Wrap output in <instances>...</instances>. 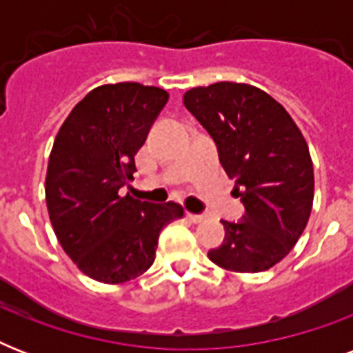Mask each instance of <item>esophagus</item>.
Instances as JSON below:
<instances>
[{
  "mask_svg": "<svg viewBox=\"0 0 353 353\" xmlns=\"http://www.w3.org/2000/svg\"><path fill=\"white\" fill-rule=\"evenodd\" d=\"M187 218L190 221H194V223H199V221L205 220L203 214H192V212H187Z\"/></svg>",
  "mask_w": 353,
  "mask_h": 353,
  "instance_id": "obj_1",
  "label": "esophagus"
}]
</instances>
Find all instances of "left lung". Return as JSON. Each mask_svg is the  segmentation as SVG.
Returning a JSON list of instances; mask_svg holds the SVG:
<instances>
[{
  "instance_id": "1",
  "label": "left lung",
  "mask_w": 353,
  "mask_h": 353,
  "mask_svg": "<svg viewBox=\"0 0 353 353\" xmlns=\"http://www.w3.org/2000/svg\"><path fill=\"white\" fill-rule=\"evenodd\" d=\"M183 102L214 139L245 207L241 221L221 220L225 240L210 249V262L234 273L268 271L295 247L312 214L306 139L284 106L254 85L216 82L192 88Z\"/></svg>"
}]
</instances>
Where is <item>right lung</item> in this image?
Segmentation results:
<instances>
[{
  "mask_svg": "<svg viewBox=\"0 0 353 353\" xmlns=\"http://www.w3.org/2000/svg\"><path fill=\"white\" fill-rule=\"evenodd\" d=\"M166 101L168 93L154 85H99L54 139L46 177L49 218L63 251L97 282L122 284L148 271L163 227L185 214L174 201L121 196Z\"/></svg>",
  "mask_w": 353,
  "mask_h": 353,
  "instance_id": "1",
  "label": "right lung"
}]
</instances>
